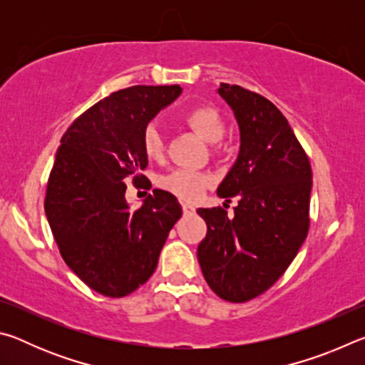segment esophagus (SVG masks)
Instances as JSON below:
<instances>
[{"label": "esophagus", "instance_id": "obj_1", "mask_svg": "<svg viewBox=\"0 0 365 365\" xmlns=\"http://www.w3.org/2000/svg\"><path fill=\"white\" fill-rule=\"evenodd\" d=\"M182 209H183V214H185V215H191V214H195V211H196L195 206L190 205V202H183Z\"/></svg>", "mask_w": 365, "mask_h": 365}]
</instances>
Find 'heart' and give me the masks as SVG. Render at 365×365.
Here are the masks:
<instances>
[{
	"label": "heart",
	"mask_w": 365,
	"mask_h": 365,
	"mask_svg": "<svg viewBox=\"0 0 365 365\" xmlns=\"http://www.w3.org/2000/svg\"><path fill=\"white\" fill-rule=\"evenodd\" d=\"M182 119L191 130L200 135L202 140H206L207 143H217L224 137V119H222L217 109L207 106V104H200V106L187 109ZM141 148H143L146 158L159 159L163 156L164 141L156 125H153V123L146 125L143 133H141ZM211 183V175L195 169H175L159 178L160 188L175 195L177 197H182V200H195Z\"/></svg>",
	"instance_id": "b5f03b06"
}]
</instances>
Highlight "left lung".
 I'll use <instances>...</instances> for the list:
<instances>
[{"mask_svg":"<svg viewBox=\"0 0 365 365\" xmlns=\"http://www.w3.org/2000/svg\"><path fill=\"white\" fill-rule=\"evenodd\" d=\"M219 95L233 109L242 145L217 195L237 196L238 206L233 217L222 207L197 209L207 224L197 261L219 298L246 302L285 274L307 237L312 169L274 103L240 85L222 83Z\"/></svg>","mask_w":365,"mask_h":365,"instance_id":"left-lung-1","label":"left lung"}]
</instances>
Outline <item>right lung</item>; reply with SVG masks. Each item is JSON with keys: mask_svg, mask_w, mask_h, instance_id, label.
Here are the masks:
<instances>
[{"mask_svg": "<svg viewBox=\"0 0 365 365\" xmlns=\"http://www.w3.org/2000/svg\"><path fill=\"white\" fill-rule=\"evenodd\" d=\"M180 91L178 85L114 91L80 114L61 138L45 212L64 262L103 296L123 298L146 283L182 217L169 191L153 190L135 211L125 201V183L145 178L141 133Z\"/></svg>", "mask_w": 365, "mask_h": 365, "instance_id": "add662e5", "label": "right lung"}]
</instances>
